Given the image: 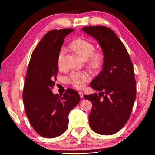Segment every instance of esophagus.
Listing matches in <instances>:
<instances>
[{
	"label": "esophagus",
	"mask_w": 155,
	"mask_h": 155,
	"mask_svg": "<svg viewBox=\"0 0 155 155\" xmlns=\"http://www.w3.org/2000/svg\"><path fill=\"white\" fill-rule=\"evenodd\" d=\"M79 96H80V97H81V98H83V92H79Z\"/></svg>",
	"instance_id": "esophagus-1"
}]
</instances>
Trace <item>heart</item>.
Returning a JSON list of instances; mask_svg holds the SVG:
<instances>
[{"label": "heart", "mask_w": 155, "mask_h": 155, "mask_svg": "<svg viewBox=\"0 0 155 155\" xmlns=\"http://www.w3.org/2000/svg\"><path fill=\"white\" fill-rule=\"evenodd\" d=\"M70 47L82 59H88L89 63L93 68L97 69L101 66L104 56L99 51L94 52V46L89 41L83 39H78L70 44ZM64 54V49H61L58 56V64L59 68H62L63 67ZM90 75L86 72H74L70 74L68 80L75 87L81 88L85 85L86 82L90 80Z\"/></svg>", "instance_id": "b5f03b06"}]
</instances>
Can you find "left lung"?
<instances>
[{
	"label": "left lung",
	"mask_w": 155,
	"mask_h": 155,
	"mask_svg": "<svg viewBox=\"0 0 155 155\" xmlns=\"http://www.w3.org/2000/svg\"><path fill=\"white\" fill-rule=\"evenodd\" d=\"M82 31L98 42L104 54L102 70L90 85L98 94L84 96L92 104L89 125L97 134H114L128 121L135 101L133 63L124 45L109 28L85 26Z\"/></svg>",
	"instance_id": "left-lung-1"
}]
</instances>
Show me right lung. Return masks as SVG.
<instances>
[{"label":"right lung","mask_w":155,"mask_h":155,"mask_svg":"<svg viewBox=\"0 0 155 155\" xmlns=\"http://www.w3.org/2000/svg\"><path fill=\"white\" fill-rule=\"evenodd\" d=\"M74 30L48 31L33 51L28 67L23 103L32 127L45 138L59 137L67 129L70 112L80 101L74 89H67L63 95L51 91L59 70V52L65 37Z\"/></svg>","instance_id":"1"}]
</instances>
